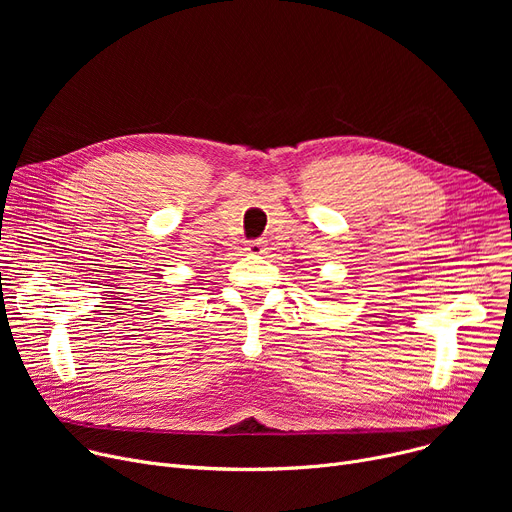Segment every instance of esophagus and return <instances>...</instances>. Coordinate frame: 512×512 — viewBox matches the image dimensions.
<instances>
[{
  "label": "esophagus",
  "instance_id": "1",
  "mask_svg": "<svg viewBox=\"0 0 512 512\" xmlns=\"http://www.w3.org/2000/svg\"><path fill=\"white\" fill-rule=\"evenodd\" d=\"M265 240H251L247 245V253L249 255H263L265 253Z\"/></svg>",
  "mask_w": 512,
  "mask_h": 512
}]
</instances>
